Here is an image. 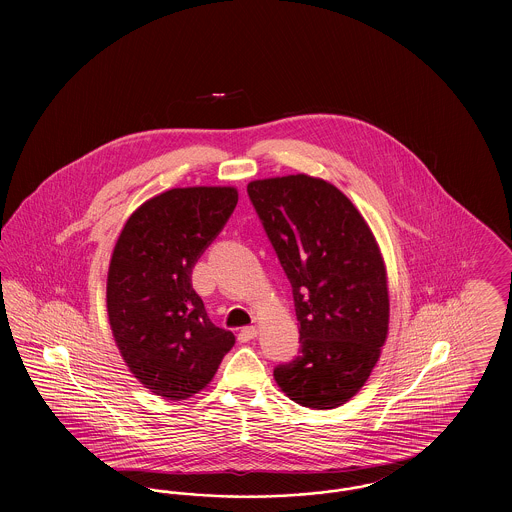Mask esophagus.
<instances>
[{"mask_svg": "<svg viewBox=\"0 0 512 512\" xmlns=\"http://www.w3.org/2000/svg\"><path fill=\"white\" fill-rule=\"evenodd\" d=\"M257 334H259V330L255 328V326H245L240 330V334H238V340L240 341H251L257 338Z\"/></svg>", "mask_w": 512, "mask_h": 512, "instance_id": "obj_1", "label": "esophagus"}]
</instances>
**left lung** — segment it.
I'll return each instance as SVG.
<instances>
[{"mask_svg": "<svg viewBox=\"0 0 512 512\" xmlns=\"http://www.w3.org/2000/svg\"><path fill=\"white\" fill-rule=\"evenodd\" d=\"M247 195L292 284L299 355L274 368L309 409H336L365 386L388 338L384 259L363 215L326 180H253Z\"/></svg>", "mask_w": 512, "mask_h": 512, "instance_id": "1", "label": "left lung"}]
</instances>
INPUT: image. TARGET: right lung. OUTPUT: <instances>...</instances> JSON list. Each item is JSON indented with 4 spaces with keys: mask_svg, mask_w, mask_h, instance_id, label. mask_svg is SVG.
I'll return each instance as SVG.
<instances>
[{
    "mask_svg": "<svg viewBox=\"0 0 512 512\" xmlns=\"http://www.w3.org/2000/svg\"><path fill=\"white\" fill-rule=\"evenodd\" d=\"M238 203L236 188H174L126 220L107 274V315L130 372L165 399L215 376L234 334L207 317L192 270Z\"/></svg>",
    "mask_w": 512,
    "mask_h": 512,
    "instance_id": "right-lung-1",
    "label": "right lung"
}]
</instances>
